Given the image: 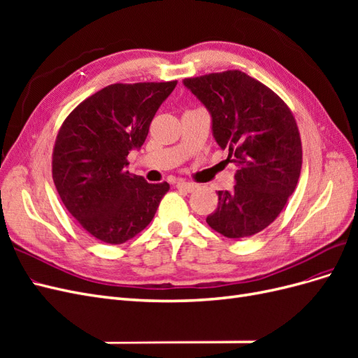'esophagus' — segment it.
I'll use <instances>...</instances> for the list:
<instances>
[{
  "label": "esophagus",
  "instance_id": "34e87169",
  "mask_svg": "<svg viewBox=\"0 0 358 358\" xmlns=\"http://www.w3.org/2000/svg\"><path fill=\"white\" fill-rule=\"evenodd\" d=\"M176 188L191 192V191H194V189L197 188V185H196V183H192V182H187V180H179V182L176 183Z\"/></svg>",
  "mask_w": 358,
  "mask_h": 358
}]
</instances>
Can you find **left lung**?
I'll return each instance as SVG.
<instances>
[{
	"mask_svg": "<svg viewBox=\"0 0 358 358\" xmlns=\"http://www.w3.org/2000/svg\"><path fill=\"white\" fill-rule=\"evenodd\" d=\"M183 85L208 107L213 137L237 171L233 191H218L206 222L229 239L264 230L282 212L301 170L294 115L278 94L241 70L188 78Z\"/></svg>",
	"mask_w": 358,
	"mask_h": 358,
	"instance_id": "8db88e82",
	"label": "left lung"
}]
</instances>
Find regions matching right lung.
<instances>
[{"mask_svg":"<svg viewBox=\"0 0 358 358\" xmlns=\"http://www.w3.org/2000/svg\"><path fill=\"white\" fill-rule=\"evenodd\" d=\"M178 80L113 83L83 100L62 122L52 178L67 210L95 239L121 245L152 221L170 185L127 170L129 150L145 143L149 125Z\"/></svg>","mask_w":358,"mask_h":358,"instance_id":"add662e5","label":"right lung"}]
</instances>
